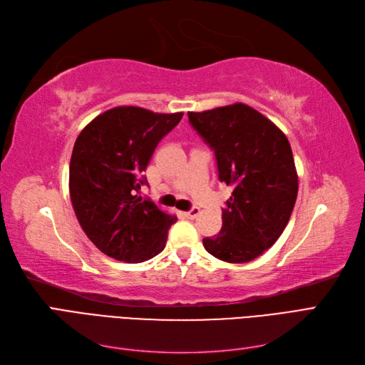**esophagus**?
<instances>
[{"mask_svg":"<svg viewBox=\"0 0 365 365\" xmlns=\"http://www.w3.org/2000/svg\"><path fill=\"white\" fill-rule=\"evenodd\" d=\"M201 213V210H200V207H192L189 212H185L184 213V216L187 217V219H195L197 215Z\"/></svg>","mask_w":365,"mask_h":365,"instance_id":"1","label":"esophagus"}]
</instances>
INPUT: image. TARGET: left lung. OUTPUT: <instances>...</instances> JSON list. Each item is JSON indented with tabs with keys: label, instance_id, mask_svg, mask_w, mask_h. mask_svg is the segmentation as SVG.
Returning a JSON list of instances; mask_svg holds the SVG:
<instances>
[{
	"label": "left lung",
	"instance_id": "left-lung-1",
	"mask_svg": "<svg viewBox=\"0 0 365 365\" xmlns=\"http://www.w3.org/2000/svg\"><path fill=\"white\" fill-rule=\"evenodd\" d=\"M193 129L215 150L219 180L233 185L222 228L202 239L219 260L257 259L280 237L295 205L298 176L288 138L245 103L189 113Z\"/></svg>",
	"mask_w": 365,
	"mask_h": 365
}]
</instances>
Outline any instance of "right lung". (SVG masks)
I'll return each instance as SVG.
<instances>
[{"label":"right lung","mask_w":365,"mask_h":365,"mask_svg":"<svg viewBox=\"0 0 365 365\" xmlns=\"http://www.w3.org/2000/svg\"><path fill=\"white\" fill-rule=\"evenodd\" d=\"M182 113L158 114L138 106L108 109L77 137L70 161V197L77 220L93 244L120 262L155 257L176 216L138 192L161 138Z\"/></svg>","instance_id":"obj_1"}]
</instances>
